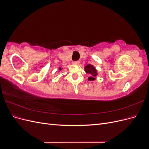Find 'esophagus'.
I'll return each mask as SVG.
<instances>
[{"label": "esophagus", "mask_w": 149, "mask_h": 149, "mask_svg": "<svg viewBox=\"0 0 149 149\" xmlns=\"http://www.w3.org/2000/svg\"><path fill=\"white\" fill-rule=\"evenodd\" d=\"M73 64L76 65H78L79 64V61H74V62H73Z\"/></svg>", "instance_id": "esophagus-1"}]
</instances>
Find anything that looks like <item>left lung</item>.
Wrapping results in <instances>:
<instances>
[{"mask_svg": "<svg viewBox=\"0 0 149 149\" xmlns=\"http://www.w3.org/2000/svg\"><path fill=\"white\" fill-rule=\"evenodd\" d=\"M84 71L86 73L89 75L88 80L89 81H94L96 79V76L98 75L97 71L93 65H86L84 66Z\"/></svg>", "mask_w": 149, "mask_h": 149, "instance_id": "left-lung-1", "label": "left lung"}]
</instances>
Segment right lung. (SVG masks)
Instances as JSON below:
<instances>
[{"label":"right lung","instance_id":"1","mask_svg":"<svg viewBox=\"0 0 149 149\" xmlns=\"http://www.w3.org/2000/svg\"><path fill=\"white\" fill-rule=\"evenodd\" d=\"M58 70H59V71H61L62 68H61V67H60V68H58Z\"/></svg>","mask_w":149,"mask_h":149}]
</instances>
